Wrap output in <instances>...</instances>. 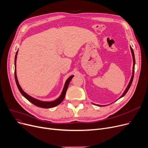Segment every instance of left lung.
<instances>
[{"label":"left lung","mask_w":148,"mask_h":148,"mask_svg":"<svg viewBox=\"0 0 148 148\" xmlns=\"http://www.w3.org/2000/svg\"><path fill=\"white\" fill-rule=\"evenodd\" d=\"M130 49H131V53H132V58H133V68H132V76H131V79H130V82H129V84H128V86H127V87H126V88L125 89V91L123 92V93L122 94V95L119 98V99H120V98H121V97H122L123 96H124L125 95V94L127 93V91H128V90L130 89V87H131V84H132V80H133V78H134V67H135V63H136V61H135V57H134V51H133V49H132V47H131V46H130ZM93 104H95V103H93ZM95 105H96V104H95ZM98 105V106H101V107H102V106H103V105Z\"/></svg>","instance_id":"8db88e82"}]
</instances>
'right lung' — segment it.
I'll return each instance as SVG.
<instances>
[{"label":"right lung","instance_id":"1","mask_svg":"<svg viewBox=\"0 0 148 148\" xmlns=\"http://www.w3.org/2000/svg\"><path fill=\"white\" fill-rule=\"evenodd\" d=\"M18 53V50L16 52V56H15V61H14V63H15V71H14V76H15V79H16V84L17 86V87L20 91V92L21 93L26 99H27L29 102H31L32 103H33L34 105H36V106L41 107V108H52L54 107L57 106L58 105H59L60 103H61L62 102V101L64 100L65 96H66V91L69 86V84L70 82V81L72 80V79L73 78V77L74 76L73 75L70 76L69 78L66 80L64 88H63V90L62 91V93L61 94V95L60 96V97L58 98H57V99L53 101H51V102H45V101H41L40 100H38L37 99H35V98L31 97V96L28 95L27 93H26L25 91L23 90V89L21 88L20 86L19 85V83L17 78V74H16V60H17V55Z\"/></svg>","mask_w":148,"mask_h":148}]
</instances>
